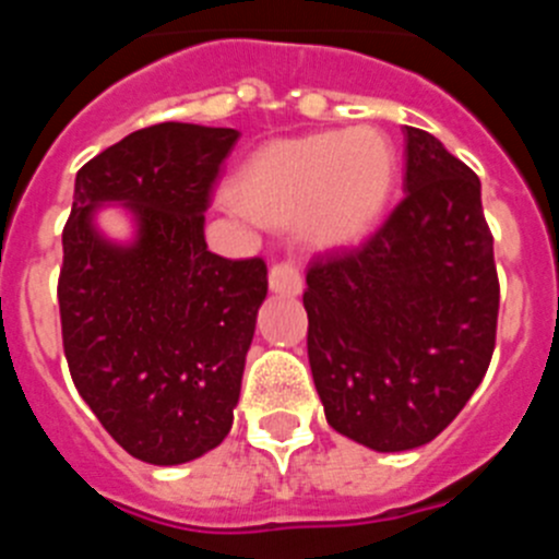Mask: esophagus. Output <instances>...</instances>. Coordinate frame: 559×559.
Here are the masks:
<instances>
[{"label": "esophagus", "mask_w": 559, "mask_h": 559, "mask_svg": "<svg viewBox=\"0 0 559 559\" xmlns=\"http://www.w3.org/2000/svg\"><path fill=\"white\" fill-rule=\"evenodd\" d=\"M269 285L274 294H283V296H299L302 294V274L296 269L290 260L285 263H276L269 274Z\"/></svg>", "instance_id": "obj_1"}]
</instances>
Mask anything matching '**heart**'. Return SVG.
I'll return each instance as SVG.
<instances>
[{
    "label": "heart",
    "mask_w": 559,
    "mask_h": 559,
    "mask_svg": "<svg viewBox=\"0 0 559 559\" xmlns=\"http://www.w3.org/2000/svg\"><path fill=\"white\" fill-rule=\"evenodd\" d=\"M394 176L397 156L378 128L319 131L260 147L237 173L231 199L263 224H296L313 249L338 251L372 231Z\"/></svg>",
    "instance_id": "obj_1"
}]
</instances>
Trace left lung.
Listing matches in <instances>:
<instances>
[{
  "instance_id": "obj_1",
  "label": "left lung",
  "mask_w": 559,
  "mask_h": 559,
  "mask_svg": "<svg viewBox=\"0 0 559 559\" xmlns=\"http://www.w3.org/2000/svg\"><path fill=\"white\" fill-rule=\"evenodd\" d=\"M406 199L358 251L316 260L302 302L324 417L378 453L451 426L496 349L498 274L481 181L406 126Z\"/></svg>"
}]
</instances>
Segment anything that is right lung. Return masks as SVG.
Wrapping results in <instances>:
<instances>
[{
	"label": "right lung",
	"instance_id": "right-lung-1",
	"mask_svg": "<svg viewBox=\"0 0 559 559\" xmlns=\"http://www.w3.org/2000/svg\"><path fill=\"white\" fill-rule=\"evenodd\" d=\"M237 136L235 128L159 122L75 176L58 280L63 353L103 428L147 464L204 456L235 419L269 294L260 257L226 260L204 240L210 187ZM108 203L132 218L128 241L96 226Z\"/></svg>",
	"mask_w": 559,
	"mask_h": 559
}]
</instances>
